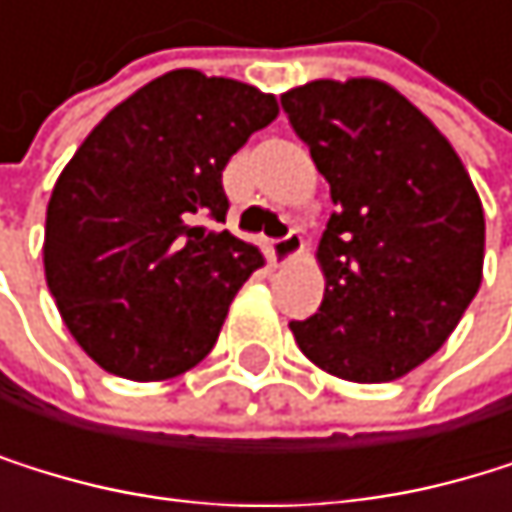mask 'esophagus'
Listing matches in <instances>:
<instances>
[{"mask_svg":"<svg viewBox=\"0 0 512 512\" xmlns=\"http://www.w3.org/2000/svg\"><path fill=\"white\" fill-rule=\"evenodd\" d=\"M301 248H304L301 233L298 230H288L282 239H273L270 242V258H273V264H285V261L294 258V254H301Z\"/></svg>","mask_w":512,"mask_h":512,"instance_id":"34e87169","label":"esophagus"}]
</instances>
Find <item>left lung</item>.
<instances>
[{"label": "left lung", "mask_w": 512, "mask_h": 512, "mask_svg": "<svg viewBox=\"0 0 512 512\" xmlns=\"http://www.w3.org/2000/svg\"><path fill=\"white\" fill-rule=\"evenodd\" d=\"M282 110L334 202L316 251L322 304L291 334L334 378L396 381L476 298L482 202L442 131L387 82L316 79L285 91Z\"/></svg>", "instance_id": "1"}]
</instances>
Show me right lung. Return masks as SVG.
<instances>
[{
	"instance_id": "obj_1",
	"label": "right lung",
	"mask_w": 512,
	"mask_h": 512,
	"mask_svg": "<svg viewBox=\"0 0 512 512\" xmlns=\"http://www.w3.org/2000/svg\"><path fill=\"white\" fill-rule=\"evenodd\" d=\"M279 107L254 85L171 70L113 107L57 178L45 279L76 344L128 381L178 378L218 341L261 251L230 230L224 168Z\"/></svg>"
}]
</instances>
